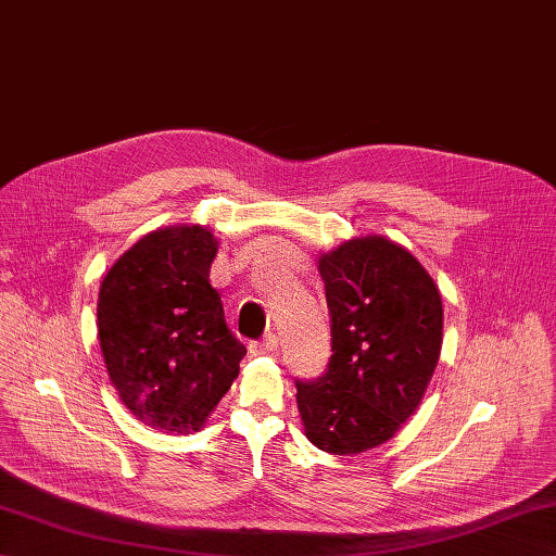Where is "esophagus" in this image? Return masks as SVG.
I'll list each match as a JSON object with an SVG mask.
<instances>
[{
  "instance_id": "1",
  "label": "esophagus",
  "mask_w": 556,
  "mask_h": 556,
  "mask_svg": "<svg viewBox=\"0 0 556 556\" xmlns=\"http://www.w3.org/2000/svg\"><path fill=\"white\" fill-rule=\"evenodd\" d=\"M277 348H279V336L277 333H267L265 338L253 340V343L249 345L251 354H269V352H275Z\"/></svg>"
}]
</instances>
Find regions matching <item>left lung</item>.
I'll list each match as a JSON object with an SVG mask.
<instances>
[{"mask_svg": "<svg viewBox=\"0 0 556 556\" xmlns=\"http://www.w3.org/2000/svg\"><path fill=\"white\" fill-rule=\"evenodd\" d=\"M331 357L295 380L307 439L333 455L386 444L418 408L441 352L444 307L427 269L382 237L350 239L319 258Z\"/></svg>", "mask_w": 556, "mask_h": 556, "instance_id": "8db88e82", "label": "left lung"}]
</instances>
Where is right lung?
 <instances>
[{"label":"right lung","mask_w":556,"mask_h":556,"mask_svg":"<svg viewBox=\"0 0 556 556\" xmlns=\"http://www.w3.org/2000/svg\"><path fill=\"white\" fill-rule=\"evenodd\" d=\"M216 251L199 225L150 232L110 267L98 293L110 380L152 430H202L247 354L208 283Z\"/></svg>","instance_id":"right-lung-1"}]
</instances>
